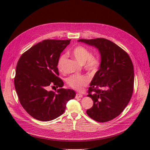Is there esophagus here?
<instances>
[{
    "mask_svg": "<svg viewBox=\"0 0 150 150\" xmlns=\"http://www.w3.org/2000/svg\"><path fill=\"white\" fill-rule=\"evenodd\" d=\"M83 98V94H81L80 93H77L76 94V98Z\"/></svg>",
    "mask_w": 150,
    "mask_h": 150,
    "instance_id": "34e87169",
    "label": "esophagus"
}]
</instances>
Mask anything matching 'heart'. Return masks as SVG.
I'll use <instances>...</instances> for the list:
<instances>
[{
  "mask_svg": "<svg viewBox=\"0 0 150 150\" xmlns=\"http://www.w3.org/2000/svg\"><path fill=\"white\" fill-rule=\"evenodd\" d=\"M75 59L81 64H84L86 71L94 74L100 66V61L97 57L91 56L89 50L83 46L75 47L71 52ZM66 59V54H62L59 58L57 66L58 69L62 71L63 64ZM89 79L87 76L81 75H72L66 79V83L69 87L77 91H82L88 84Z\"/></svg>",
  "mask_w": 150,
  "mask_h": 150,
  "instance_id": "b5f03b06",
  "label": "heart"
}]
</instances>
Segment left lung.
Instances as JSON below:
<instances>
[{
    "mask_svg": "<svg viewBox=\"0 0 150 150\" xmlns=\"http://www.w3.org/2000/svg\"><path fill=\"white\" fill-rule=\"evenodd\" d=\"M98 49L101 63L90 83L88 96L93 106L86 111L98 122H107L119 116L129 102L133 92V62L123 49L104 38L79 39Z\"/></svg>",
    "mask_w": 150,
    "mask_h": 150,
    "instance_id": "obj_1",
    "label": "left lung"
}]
</instances>
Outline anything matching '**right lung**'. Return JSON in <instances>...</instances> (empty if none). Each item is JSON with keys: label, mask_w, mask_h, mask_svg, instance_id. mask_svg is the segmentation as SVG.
Wrapping results in <instances>:
<instances>
[{"label": "right lung", "mask_w": 150, "mask_h": 150, "mask_svg": "<svg viewBox=\"0 0 150 150\" xmlns=\"http://www.w3.org/2000/svg\"><path fill=\"white\" fill-rule=\"evenodd\" d=\"M71 40H44L22 54L16 66L14 85L19 101L34 118L49 121L64 112L74 99V90L64 89L57 64L61 53ZM59 87L56 93L48 89Z\"/></svg>", "instance_id": "right-lung-1"}]
</instances>
